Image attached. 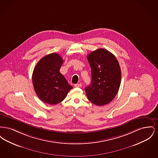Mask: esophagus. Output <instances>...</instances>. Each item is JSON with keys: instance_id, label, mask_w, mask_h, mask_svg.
I'll return each instance as SVG.
<instances>
[{"instance_id": "34e87169", "label": "esophagus", "mask_w": 158, "mask_h": 158, "mask_svg": "<svg viewBox=\"0 0 158 158\" xmlns=\"http://www.w3.org/2000/svg\"><path fill=\"white\" fill-rule=\"evenodd\" d=\"M75 86L77 87V88H80V87L82 86V84L81 83H77V84L75 85Z\"/></svg>"}]
</instances>
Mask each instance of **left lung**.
<instances>
[{"mask_svg":"<svg viewBox=\"0 0 158 158\" xmlns=\"http://www.w3.org/2000/svg\"><path fill=\"white\" fill-rule=\"evenodd\" d=\"M87 59L92 75L90 85L85 88L88 99L95 105L109 104L120 86L121 72L118 61L114 54L104 48L91 52Z\"/></svg>","mask_w":158,"mask_h":158,"instance_id":"1","label":"left lung"}]
</instances>
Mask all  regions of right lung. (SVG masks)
Here are the masks:
<instances>
[{
  "label": "right lung",
  "mask_w": 158,
  "mask_h": 158,
  "mask_svg": "<svg viewBox=\"0 0 158 158\" xmlns=\"http://www.w3.org/2000/svg\"><path fill=\"white\" fill-rule=\"evenodd\" d=\"M63 63L57 53H51L41 58L34 69L32 80L38 98L50 105L63 101L73 88L60 72Z\"/></svg>",
  "instance_id": "1"
}]
</instances>
